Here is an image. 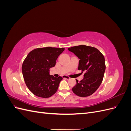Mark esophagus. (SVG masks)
I'll return each instance as SVG.
<instances>
[{"label": "esophagus", "instance_id": "34e87169", "mask_svg": "<svg viewBox=\"0 0 131 131\" xmlns=\"http://www.w3.org/2000/svg\"><path fill=\"white\" fill-rule=\"evenodd\" d=\"M62 78L63 79H67V80H68V79H70V78L68 76H67V75H63L62 76Z\"/></svg>", "mask_w": 131, "mask_h": 131}]
</instances>
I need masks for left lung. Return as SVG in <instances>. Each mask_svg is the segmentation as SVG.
I'll use <instances>...</instances> for the list:
<instances>
[{"mask_svg": "<svg viewBox=\"0 0 131 131\" xmlns=\"http://www.w3.org/2000/svg\"><path fill=\"white\" fill-rule=\"evenodd\" d=\"M68 50L80 59L78 69L84 73V78L74 86L72 91L77 96L85 97L92 94L101 85L105 70V59L97 49L86 45L69 47Z\"/></svg>", "mask_w": 131, "mask_h": 131, "instance_id": "8db88e82", "label": "left lung"}]
</instances>
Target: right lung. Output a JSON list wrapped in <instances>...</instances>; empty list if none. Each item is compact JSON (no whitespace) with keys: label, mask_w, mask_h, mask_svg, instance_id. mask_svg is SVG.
<instances>
[{"label":"right lung","mask_w":131,"mask_h":131,"mask_svg":"<svg viewBox=\"0 0 131 131\" xmlns=\"http://www.w3.org/2000/svg\"><path fill=\"white\" fill-rule=\"evenodd\" d=\"M64 48L46 47L35 49L28 53L22 66L23 78L27 88L35 96L49 98L57 92L61 77L49 74L56 65L58 56Z\"/></svg>","instance_id":"obj_1"}]
</instances>
